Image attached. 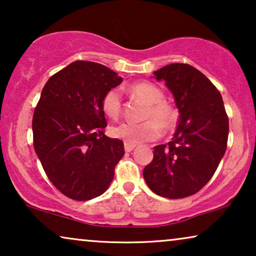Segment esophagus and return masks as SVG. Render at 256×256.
<instances>
[{
	"label": "esophagus",
	"instance_id": "1",
	"mask_svg": "<svg viewBox=\"0 0 256 256\" xmlns=\"http://www.w3.org/2000/svg\"><path fill=\"white\" fill-rule=\"evenodd\" d=\"M135 144H130V143H127V142H124V150L127 152H130L132 150H134V148H135Z\"/></svg>",
	"mask_w": 256,
	"mask_h": 256
}]
</instances>
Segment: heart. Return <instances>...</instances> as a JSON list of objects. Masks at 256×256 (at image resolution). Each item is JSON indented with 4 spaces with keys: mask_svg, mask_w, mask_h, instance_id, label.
<instances>
[{
    "mask_svg": "<svg viewBox=\"0 0 256 256\" xmlns=\"http://www.w3.org/2000/svg\"><path fill=\"white\" fill-rule=\"evenodd\" d=\"M129 92L146 104L143 114L146 121L140 124L124 122L112 128V134L115 138L124 140V142L136 143L152 141L160 138V128L169 132L176 126L177 112L174 108L164 101V94L152 82H136L129 87ZM101 107L107 116L116 120L122 113L121 93L118 88H110L104 94Z\"/></svg>",
    "mask_w": 256,
    "mask_h": 256,
    "instance_id": "1",
    "label": "heart"
}]
</instances>
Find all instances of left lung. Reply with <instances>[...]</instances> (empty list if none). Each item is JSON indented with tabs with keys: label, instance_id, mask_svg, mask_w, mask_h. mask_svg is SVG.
Masks as SVG:
<instances>
[{
	"label": "left lung",
	"instance_id": "8db88e82",
	"mask_svg": "<svg viewBox=\"0 0 256 256\" xmlns=\"http://www.w3.org/2000/svg\"><path fill=\"white\" fill-rule=\"evenodd\" d=\"M166 82L180 110L174 138L154 148L143 170L150 190L170 199L185 198L204 188L225 155L228 138L222 94L200 71L188 64H170L154 72Z\"/></svg>",
	"mask_w": 256,
	"mask_h": 256
}]
</instances>
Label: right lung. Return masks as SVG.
I'll return each mask as SVG.
<instances>
[{
  "label": "right lung",
  "mask_w": 256,
  "mask_h": 256,
  "mask_svg": "<svg viewBox=\"0 0 256 256\" xmlns=\"http://www.w3.org/2000/svg\"><path fill=\"white\" fill-rule=\"evenodd\" d=\"M122 82L104 65L78 60L51 76L32 118L34 148L51 183L74 200L102 194L124 155V142L110 138L101 100Z\"/></svg>",
  "instance_id": "obj_1"
}]
</instances>
